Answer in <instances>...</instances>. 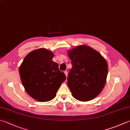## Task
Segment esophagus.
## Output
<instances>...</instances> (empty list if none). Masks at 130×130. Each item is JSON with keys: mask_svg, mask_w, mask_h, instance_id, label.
I'll use <instances>...</instances> for the list:
<instances>
[{"mask_svg": "<svg viewBox=\"0 0 130 130\" xmlns=\"http://www.w3.org/2000/svg\"><path fill=\"white\" fill-rule=\"evenodd\" d=\"M64 73H65L66 77H67V75H68V72L67 71H64Z\"/></svg>", "mask_w": 130, "mask_h": 130, "instance_id": "obj_1", "label": "esophagus"}]
</instances>
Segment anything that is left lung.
<instances>
[{"label": "left lung", "instance_id": "8db88e82", "mask_svg": "<svg viewBox=\"0 0 130 130\" xmlns=\"http://www.w3.org/2000/svg\"><path fill=\"white\" fill-rule=\"evenodd\" d=\"M68 54L72 68L68 73L67 84L72 95L81 101L93 100L106 83V61L98 51L86 45L78 46Z\"/></svg>", "mask_w": 130, "mask_h": 130}]
</instances>
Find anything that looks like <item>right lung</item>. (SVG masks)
<instances>
[{
  "label": "right lung",
  "mask_w": 130,
  "mask_h": 130,
  "mask_svg": "<svg viewBox=\"0 0 130 130\" xmlns=\"http://www.w3.org/2000/svg\"><path fill=\"white\" fill-rule=\"evenodd\" d=\"M54 54L45 48L29 53L19 68L22 84L28 94L40 102L53 100L62 83L64 73L53 62Z\"/></svg>",
  "instance_id": "1"
}]
</instances>
